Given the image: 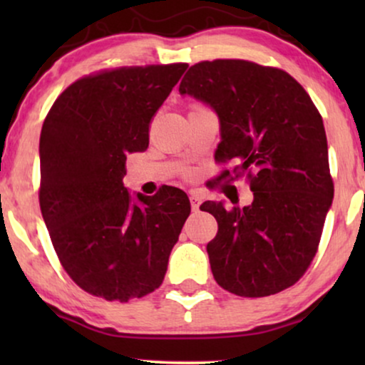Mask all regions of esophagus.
Listing matches in <instances>:
<instances>
[{"instance_id": "obj_1", "label": "esophagus", "mask_w": 365, "mask_h": 365, "mask_svg": "<svg viewBox=\"0 0 365 365\" xmlns=\"http://www.w3.org/2000/svg\"><path fill=\"white\" fill-rule=\"evenodd\" d=\"M189 201H191V207H192V211H194V212H197V211H199V206H201V202H202L201 196H196V194H192V196L189 197Z\"/></svg>"}]
</instances>
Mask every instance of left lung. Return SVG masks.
<instances>
[{"label":"left lung","mask_w":365,"mask_h":365,"mask_svg":"<svg viewBox=\"0 0 365 365\" xmlns=\"http://www.w3.org/2000/svg\"><path fill=\"white\" fill-rule=\"evenodd\" d=\"M179 93L217 113L216 161L236 163L219 179L246 176L254 192L244 207L212 201L201 206L217 221L207 244L214 279L241 297L294 286L316 257L334 197L321 113L291 74L246 59L194 64Z\"/></svg>","instance_id":"1"}]
</instances>
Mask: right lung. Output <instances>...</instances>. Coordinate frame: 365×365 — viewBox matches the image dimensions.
Returning a JSON list of instances; mask_svg holds the SVG:
<instances>
[{
    "mask_svg": "<svg viewBox=\"0 0 365 365\" xmlns=\"http://www.w3.org/2000/svg\"><path fill=\"white\" fill-rule=\"evenodd\" d=\"M186 69L173 63L88 74L44 119L39 207L63 269L91 296L128 302L163 284L191 204L173 186L134 201L123 178L126 156L146 151L151 119Z\"/></svg>",
    "mask_w": 365,
    "mask_h": 365,
    "instance_id": "right-lung-1",
    "label": "right lung"
}]
</instances>
